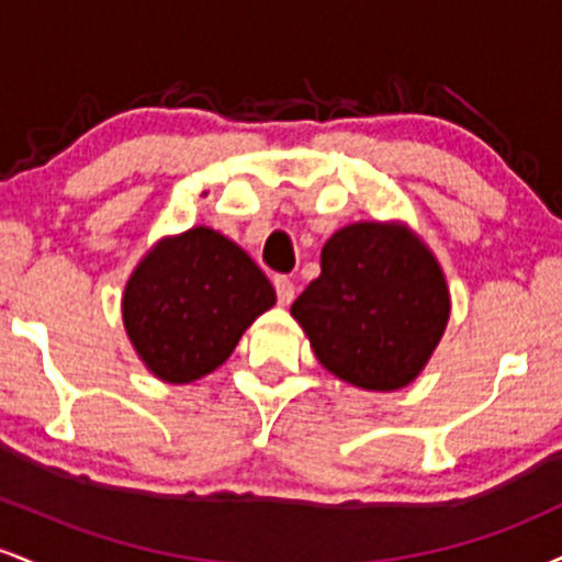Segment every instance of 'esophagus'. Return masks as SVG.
<instances>
[{
	"label": "esophagus",
	"instance_id": "34e87169",
	"mask_svg": "<svg viewBox=\"0 0 562 562\" xmlns=\"http://www.w3.org/2000/svg\"><path fill=\"white\" fill-rule=\"evenodd\" d=\"M274 290H277V301H280L282 306H288V303L295 299V285L288 274L274 277Z\"/></svg>",
	"mask_w": 562,
	"mask_h": 562
}]
</instances>
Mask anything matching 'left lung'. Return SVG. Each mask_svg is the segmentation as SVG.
Here are the masks:
<instances>
[{
    "label": "left lung",
    "instance_id": "1",
    "mask_svg": "<svg viewBox=\"0 0 562 562\" xmlns=\"http://www.w3.org/2000/svg\"><path fill=\"white\" fill-rule=\"evenodd\" d=\"M333 375L367 391L417 378L449 319L441 267L402 224L362 222L322 248V274L290 306Z\"/></svg>",
    "mask_w": 562,
    "mask_h": 562
}]
</instances>
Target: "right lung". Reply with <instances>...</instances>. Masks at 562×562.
<instances>
[{
  "instance_id": "right-lung-1",
  "label": "right lung",
  "mask_w": 562,
  "mask_h": 562,
  "mask_svg": "<svg viewBox=\"0 0 562 562\" xmlns=\"http://www.w3.org/2000/svg\"><path fill=\"white\" fill-rule=\"evenodd\" d=\"M274 301L272 282L240 245L195 227L142 259L124 293V325L153 375L190 383L227 362Z\"/></svg>"
}]
</instances>
